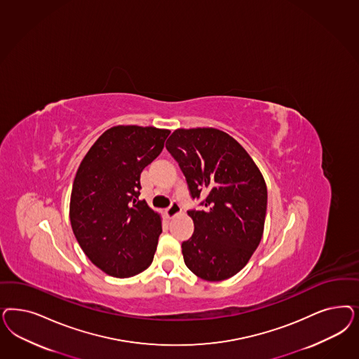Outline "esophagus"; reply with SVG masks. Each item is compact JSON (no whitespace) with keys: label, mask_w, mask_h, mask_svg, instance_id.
I'll list each match as a JSON object with an SVG mask.
<instances>
[{"label":"esophagus","mask_w":359,"mask_h":359,"mask_svg":"<svg viewBox=\"0 0 359 359\" xmlns=\"http://www.w3.org/2000/svg\"><path fill=\"white\" fill-rule=\"evenodd\" d=\"M178 212H181V206H180V203L175 202V201H173L172 205L165 210V214H166L168 218H173L174 215H177Z\"/></svg>","instance_id":"esophagus-1"}]
</instances>
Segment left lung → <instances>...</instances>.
Instances as JSON below:
<instances>
[{"label": "left lung", "mask_w": 359, "mask_h": 359, "mask_svg": "<svg viewBox=\"0 0 359 359\" xmlns=\"http://www.w3.org/2000/svg\"><path fill=\"white\" fill-rule=\"evenodd\" d=\"M166 149L201 208L187 214L194 232L182 243L185 264L198 278L222 281L243 268L262 241L264 178L243 147L215 128L177 129Z\"/></svg>", "instance_id": "left-lung-1"}]
</instances>
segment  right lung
Masks as SVG:
<instances>
[{"label":"right lung","instance_id":"1","mask_svg":"<svg viewBox=\"0 0 359 359\" xmlns=\"http://www.w3.org/2000/svg\"><path fill=\"white\" fill-rule=\"evenodd\" d=\"M169 133L153 127L111 128L76 172L71 227L84 254L109 276H135L153 262L161 218L139 201L140 174L158 157Z\"/></svg>","mask_w":359,"mask_h":359}]
</instances>
